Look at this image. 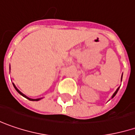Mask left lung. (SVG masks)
<instances>
[{
  "instance_id": "8db88e82",
  "label": "left lung",
  "mask_w": 135,
  "mask_h": 135,
  "mask_svg": "<svg viewBox=\"0 0 135 135\" xmlns=\"http://www.w3.org/2000/svg\"><path fill=\"white\" fill-rule=\"evenodd\" d=\"M119 88H120V87H118V89H116V91H115V92H114V94H113V95H112V98H114V97H115V95H116V94H117V92H118V89H119Z\"/></svg>"
}]
</instances>
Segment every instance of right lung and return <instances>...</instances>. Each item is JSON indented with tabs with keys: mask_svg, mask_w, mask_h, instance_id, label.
<instances>
[{
	"mask_svg": "<svg viewBox=\"0 0 135 135\" xmlns=\"http://www.w3.org/2000/svg\"><path fill=\"white\" fill-rule=\"evenodd\" d=\"M10 69H11V67H10ZM13 87H14V89H16V91H17V92H18L19 94H20V95H21L22 96H23V97H25L26 99H29L30 101H39V100H40V99H43V98H39V99H30V98H29V97H27V95H24L23 93H22V92H21V91H20V90H19V89H17V88L16 87V85H14V84H13Z\"/></svg>",
	"mask_w": 135,
	"mask_h": 135,
	"instance_id": "obj_1",
	"label": "right lung"
}]
</instances>
